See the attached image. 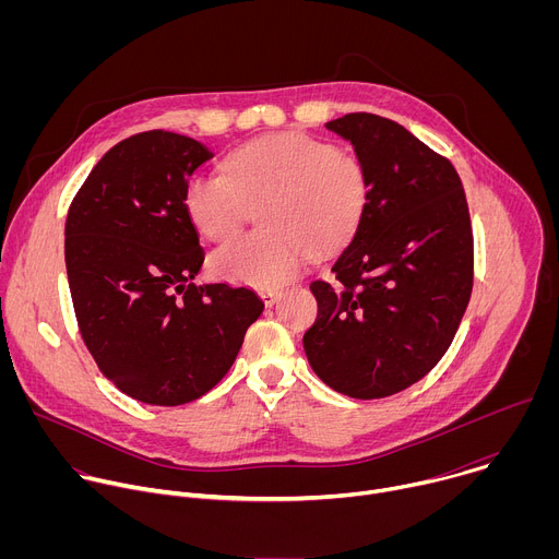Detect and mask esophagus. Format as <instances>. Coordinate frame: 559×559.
<instances>
[{
    "label": "esophagus",
    "mask_w": 559,
    "mask_h": 559,
    "mask_svg": "<svg viewBox=\"0 0 559 559\" xmlns=\"http://www.w3.org/2000/svg\"><path fill=\"white\" fill-rule=\"evenodd\" d=\"M261 298H263V302H265L267 307H272V305L281 298V292H276V289H267V292H261Z\"/></svg>",
    "instance_id": "34e87169"
}]
</instances>
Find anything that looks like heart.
<instances>
[{
	"mask_svg": "<svg viewBox=\"0 0 559 559\" xmlns=\"http://www.w3.org/2000/svg\"><path fill=\"white\" fill-rule=\"evenodd\" d=\"M362 158L323 139L283 132L238 145L223 173H197L183 188V210L210 241H225L261 205L263 229L218 248L212 272L225 281L274 289L309 261L345 250L369 205Z\"/></svg>",
	"mask_w": 559,
	"mask_h": 559,
	"instance_id": "obj_1",
	"label": "heart"
}]
</instances>
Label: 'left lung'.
<instances>
[{
	"label": "left lung",
	"instance_id": "obj_1",
	"mask_svg": "<svg viewBox=\"0 0 559 559\" xmlns=\"http://www.w3.org/2000/svg\"><path fill=\"white\" fill-rule=\"evenodd\" d=\"M369 173V205L334 281L309 285L316 323L302 347L334 391L373 401L425 378L449 349L473 289V229L447 156L391 119L325 123Z\"/></svg>",
	"mask_w": 559,
	"mask_h": 559
}]
</instances>
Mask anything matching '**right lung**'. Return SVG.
Segmentation results:
<instances>
[{
	"label": "right lung",
	"mask_w": 559,
	"mask_h": 559,
	"mask_svg": "<svg viewBox=\"0 0 559 559\" xmlns=\"http://www.w3.org/2000/svg\"><path fill=\"white\" fill-rule=\"evenodd\" d=\"M214 154L150 130L110 147L66 218V272L79 332L102 373L145 405L177 407L231 367L263 300L248 287L194 285L205 252L183 188Z\"/></svg>",
	"instance_id": "1"
}]
</instances>
